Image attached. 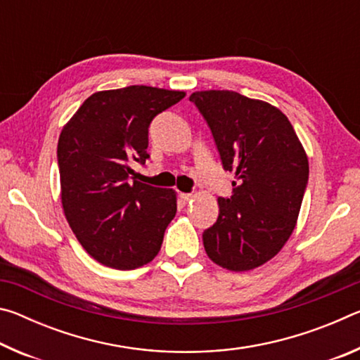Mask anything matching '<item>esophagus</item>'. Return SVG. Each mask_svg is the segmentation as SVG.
Instances as JSON below:
<instances>
[{"label":"esophagus","mask_w":360,"mask_h":360,"mask_svg":"<svg viewBox=\"0 0 360 360\" xmlns=\"http://www.w3.org/2000/svg\"><path fill=\"white\" fill-rule=\"evenodd\" d=\"M179 200L182 203H187V202H191L192 200V193H179Z\"/></svg>","instance_id":"obj_1"}]
</instances>
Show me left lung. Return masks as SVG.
Listing matches in <instances>:
<instances>
[{"mask_svg":"<svg viewBox=\"0 0 360 360\" xmlns=\"http://www.w3.org/2000/svg\"><path fill=\"white\" fill-rule=\"evenodd\" d=\"M191 100L208 124L225 172L236 181L219 216L203 231L214 264L231 271L260 266L294 231L308 186V158L289 119L265 101L230 90L195 92Z\"/></svg>","mask_w":360,"mask_h":360,"instance_id":"8db88e82","label":"left lung"}]
</instances>
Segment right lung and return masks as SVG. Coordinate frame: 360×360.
Here are the masks:
<instances>
[{
    "instance_id": "obj_1",
    "label": "right lung",
    "mask_w": 360,
    "mask_h": 360,
    "mask_svg": "<svg viewBox=\"0 0 360 360\" xmlns=\"http://www.w3.org/2000/svg\"><path fill=\"white\" fill-rule=\"evenodd\" d=\"M146 85L96 92L63 127L57 160L71 230L100 264L135 270L160 251L176 214V193L131 181V165L149 158V125L184 98Z\"/></svg>"
}]
</instances>
